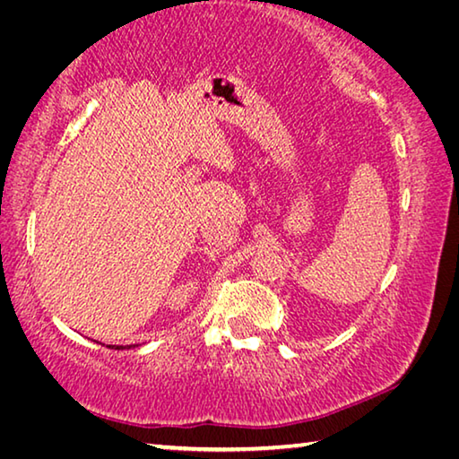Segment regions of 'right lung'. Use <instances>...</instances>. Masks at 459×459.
Masks as SVG:
<instances>
[{
  "instance_id": "1",
  "label": "right lung",
  "mask_w": 459,
  "mask_h": 459,
  "mask_svg": "<svg viewBox=\"0 0 459 459\" xmlns=\"http://www.w3.org/2000/svg\"><path fill=\"white\" fill-rule=\"evenodd\" d=\"M117 348H121V346H117Z\"/></svg>"
}]
</instances>
